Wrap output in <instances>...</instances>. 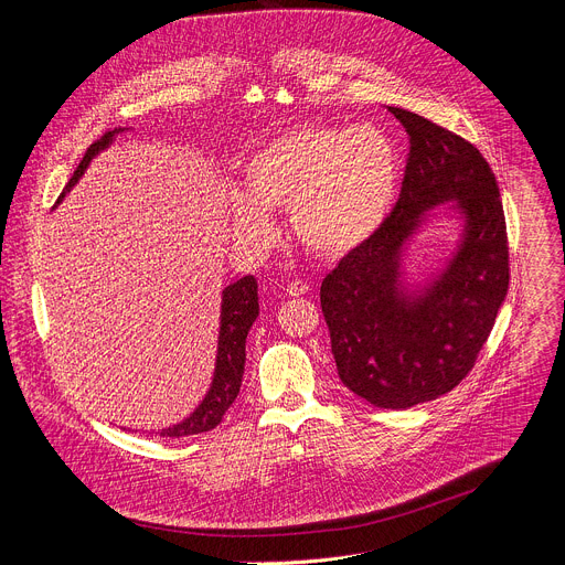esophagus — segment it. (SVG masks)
Wrapping results in <instances>:
<instances>
[{
  "instance_id": "obj_1",
  "label": "esophagus",
  "mask_w": 565,
  "mask_h": 565,
  "mask_svg": "<svg viewBox=\"0 0 565 565\" xmlns=\"http://www.w3.org/2000/svg\"><path fill=\"white\" fill-rule=\"evenodd\" d=\"M308 290H310V286L303 284V281H290V284L286 286V295H288V297H301V295H306Z\"/></svg>"
}]
</instances>
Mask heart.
<instances>
[{
    "instance_id": "obj_1",
    "label": "heart",
    "mask_w": 565,
    "mask_h": 565,
    "mask_svg": "<svg viewBox=\"0 0 565 565\" xmlns=\"http://www.w3.org/2000/svg\"><path fill=\"white\" fill-rule=\"evenodd\" d=\"M246 194L232 196V225L248 244L270 232V210H288L297 244L342 259L384 225L399 190V153L371 125H303L264 145L244 168Z\"/></svg>"
}]
</instances>
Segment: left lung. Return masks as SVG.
Segmentation results:
<instances>
[{
    "label": "left lung",
    "mask_w": 565,
    "mask_h": 565,
    "mask_svg": "<svg viewBox=\"0 0 565 565\" xmlns=\"http://www.w3.org/2000/svg\"><path fill=\"white\" fill-rule=\"evenodd\" d=\"M388 111L412 145L399 199L373 238L321 281L319 301L344 386L380 409H409L471 371L505 301L510 255L497 177L482 153L414 111ZM447 202L463 216L457 250L436 278L409 289L406 241Z\"/></svg>",
    "instance_id": "obj_1"
}]
</instances>
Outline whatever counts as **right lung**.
<instances>
[{
	"instance_id": "1",
	"label": "right lung",
	"mask_w": 565,
	"mask_h": 565,
	"mask_svg": "<svg viewBox=\"0 0 565 565\" xmlns=\"http://www.w3.org/2000/svg\"><path fill=\"white\" fill-rule=\"evenodd\" d=\"M122 129L107 131L100 140H96L85 158L79 160L77 170L73 172L71 181L66 183L62 196L57 203L64 199V194L79 181V177L85 174L89 168L92 158L98 156L103 149H107L114 142V136L120 134ZM259 317V295H257V279L253 275H246L230 284L223 290L221 297V324H218V347H216V364H214V377L210 384V391L205 393L201 405L179 425H172L168 429H160L158 434L163 438H183V436H194L214 429L225 412L230 409L232 402L238 395L241 388V377H244V366H246V338L250 327L255 324V319Z\"/></svg>"
}]
</instances>
